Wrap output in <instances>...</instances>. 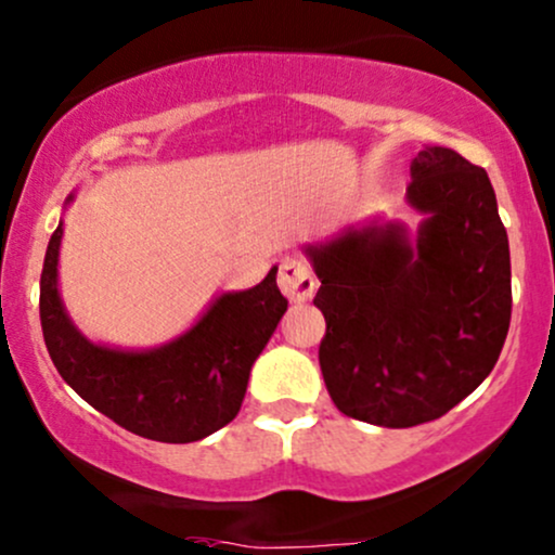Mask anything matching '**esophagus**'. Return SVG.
Wrapping results in <instances>:
<instances>
[{
	"instance_id": "obj_1",
	"label": "esophagus",
	"mask_w": 555,
	"mask_h": 555,
	"mask_svg": "<svg viewBox=\"0 0 555 555\" xmlns=\"http://www.w3.org/2000/svg\"><path fill=\"white\" fill-rule=\"evenodd\" d=\"M279 286L292 302H305V299L313 297L318 282L313 269L302 258H284L279 266Z\"/></svg>"
}]
</instances>
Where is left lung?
<instances>
[{
	"instance_id": "left-lung-1",
	"label": "left lung",
	"mask_w": 555,
	"mask_h": 555,
	"mask_svg": "<svg viewBox=\"0 0 555 555\" xmlns=\"http://www.w3.org/2000/svg\"><path fill=\"white\" fill-rule=\"evenodd\" d=\"M415 242L401 224L305 247L326 318L318 360L347 417L412 428L443 417L499 360L512 321L508 237L486 169L441 145L412 162Z\"/></svg>"
}]
</instances>
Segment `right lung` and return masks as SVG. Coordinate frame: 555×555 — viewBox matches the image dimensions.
Listing matches in <instances>:
<instances>
[{
	"label": "right lung",
	"mask_w": 555,
	"mask_h": 555,
	"mask_svg": "<svg viewBox=\"0 0 555 555\" xmlns=\"http://www.w3.org/2000/svg\"><path fill=\"white\" fill-rule=\"evenodd\" d=\"M60 242L62 221L43 258L38 308L49 358L62 378L101 415L151 441L193 443L232 423L253 362L286 313L276 266L253 289L221 295L175 341L125 352L88 341L67 318L56 289Z\"/></svg>",
	"instance_id": "obj_1"
}]
</instances>
